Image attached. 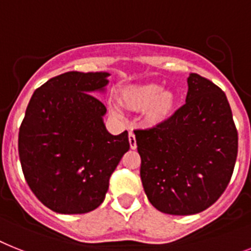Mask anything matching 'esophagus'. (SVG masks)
I'll return each instance as SVG.
<instances>
[{"instance_id": "34e87169", "label": "esophagus", "mask_w": 251, "mask_h": 251, "mask_svg": "<svg viewBox=\"0 0 251 251\" xmlns=\"http://www.w3.org/2000/svg\"><path fill=\"white\" fill-rule=\"evenodd\" d=\"M129 143H130V148L135 149L136 148V139H135V134L132 131L129 132Z\"/></svg>"}]
</instances>
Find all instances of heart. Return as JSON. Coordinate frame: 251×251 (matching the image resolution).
I'll return each instance as SVG.
<instances>
[{
  "label": "heart",
  "mask_w": 251,
  "mask_h": 251,
  "mask_svg": "<svg viewBox=\"0 0 251 251\" xmlns=\"http://www.w3.org/2000/svg\"><path fill=\"white\" fill-rule=\"evenodd\" d=\"M120 103L126 108L142 112L149 126L163 125L172 119L177 107V96L157 83L131 84L120 93ZM109 111L116 117H121L122 108L117 102L109 103Z\"/></svg>",
  "instance_id": "b5f03b06"
}]
</instances>
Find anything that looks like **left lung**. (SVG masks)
Segmentation results:
<instances>
[{
    "label": "left lung",
    "mask_w": 251,
    "mask_h": 251,
    "mask_svg": "<svg viewBox=\"0 0 251 251\" xmlns=\"http://www.w3.org/2000/svg\"><path fill=\"white\" fill-rule=\"evenodd\" d=\"M186 103L171 120L136 130L140 177L151 205L189 216L226 190L237 157V130L226 94L205 77H187Z\"/></svg>",
    "instance_id": "obj_1"
}]
</instances>
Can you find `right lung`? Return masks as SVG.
Instances as JSON below:
<instances>
[{"instance_id": "1", "label": "right lung", "mask_w": 251, "mask_h": 251, "mask_svg": "<svg viewBox=\"0 0 251 251\" xmlns=\"http://www.w3.org/2000/svg\"><path fill=\"white\" fill-rule=\"evenodd\" d=\"M106 71H69L35 90L19 130V157L35 197L61 214H81L103 203L109 177L130 149L129 134L112 135L107 109L94 93H106Z\"/></svg>"}]
</instances>
